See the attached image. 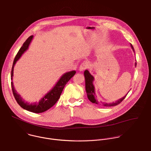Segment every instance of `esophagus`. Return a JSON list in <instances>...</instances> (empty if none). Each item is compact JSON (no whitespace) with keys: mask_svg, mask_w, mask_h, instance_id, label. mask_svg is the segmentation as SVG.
Instances as JSON below:
<instances>
[{"mask_svg":"<svg viewBox=\"0 0 151 151\" xmlns=\"http://www.w3.org/2000/svg\"><path fill=\"white\" fill-rule=\"evenodd\" d=\"M88 66H89V64L87 62H83L79 67V71L80 72H83L84 70H85L86 69H87L88 68Z\"/></svg>","mask_w":151,"mask_h":151,"instance_id":"34e87169","label":"esophagus"}]
</instances>
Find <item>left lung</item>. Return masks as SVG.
<instances>
[{
  "label": "left lung",
  "instance_id": "left-lung-1",
  "mask_svg": "<svg viewBox=\"0 0 151 151\" xmlns=\"http://www.w3.org/2000/svg\"><path fill=\"white\" fill-rule=\"evenodd\" d=\"M131 46L134 52V47L132 46V45L131 44ZM135 66H137V63L135 62ZM84 76H85V89H86V92L87 93V96H88V99L93 104H95L97 105H99L102 106L104 107H109V106H116L118 105V104H119L127 96V95H128V92L130 91H129L127 95H125L124 97L121 98V99L115 101V102H110V103H106V102H99L98 101V100L96 99V95L95 93V87L94 85L93 84V81L95 80L94 77L90 73V72L88 70H86L84 72Z\"/></svg>",
  "mask_w": 151,
  "mask_h": 151
}]
</instances>
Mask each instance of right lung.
<instances>
[{"label": "right lung", "mask_w": 151, "mask_h": 151, "mask_svg": "<svg viewBox=\"0 0 151 151\" xmlns=\"http://www.w3.org/2000/svg\"><path fill=\"white\" fill-rule=\"evenodd\" d=\"M33 38V36H30L26 39V40L23 43L22 46L19 49L16 57L14 58L11 70L12 81L13 80L14 66L16 62L20 58L22 55L28 49L29 45L30 44ZM75 70H71L65 73L63 75H62V76L53 86V88L50 91H49L38 102L30 103L28 102H26L17 92V91L14 89L13 83L12 81L11 85L13 96L17 104L23 109L33 113L39 114L43 112L52 108L56 103V102L58 101L60 96V95L65 86L66 85L68 82L75 75Z\"/></svg>", "instance_id": "right-lung-1"}]
</instances>
